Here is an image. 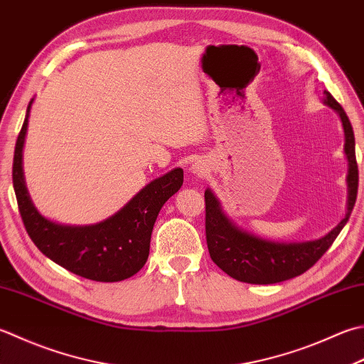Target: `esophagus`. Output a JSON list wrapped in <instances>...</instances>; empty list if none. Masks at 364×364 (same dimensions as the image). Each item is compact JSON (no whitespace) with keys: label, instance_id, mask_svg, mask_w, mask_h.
<instances>
[{"label":"esophagus","instance_id":"esophagus-1","mask_svg":"<svg viewBox=\"0 0 364 364\" xmlns=\"http://www.w3.org/2000/svg\"><path fill=\"white\" fill-rule=\"evenodd\" d=\"M191 170H192V172H194L196 175H198V176H203L205 173H208V167H206L202 161H197V162L192 164Z\"/></svg>","mask_w":364,"mask_h":364}]
</instances>
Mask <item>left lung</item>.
<instances>
[{
    "instance_id": "obj_1",
    "label": "left lung",
    "mask_w": 364,
    "mask_h": 364,
    "mask_svg": "<svg viewBox=\"0 0 364 364\" xmlns=\"http://www.w3.org/2000/svg\"><path fill=\"white\" fill-rule=\"evenodd\" d=\"M323 104L338 113L344 129V154L347 158L346 216L322 238L311 241H273L246 232L225 215L220 202L210 188L205 191V230L211 260L232 276L247 284H276L303 274L328 251L347 224L358 192V167L355 159V135L343 107L328 91Z\"/></svg>"
}]
</instances>
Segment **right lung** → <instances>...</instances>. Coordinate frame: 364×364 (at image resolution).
I'll list each match as a JSON object with an SVG mask.
<instances>
[{
    "label": "right lung",
    "instance_id": "1",
    "mask_svg": "<svg viewBox=\"0 0 364 364\" xmlns=\"http://www.w3.org/2000/svg\"><path fill=\"white\" fill-rule=\"evenodd\" d=\"M33 99L14 151L12 183L25 229L39 251L68 272L99 282H118L139 273L149 254L153 225L161 208L183 186L176 167L140 189L123 208L101 223L66 225L44 218L36 208L23 176V145Z\"/></svg>",
    "mask_w": 364,
    "mask_h": 364
}]
</instances>
